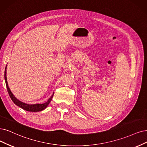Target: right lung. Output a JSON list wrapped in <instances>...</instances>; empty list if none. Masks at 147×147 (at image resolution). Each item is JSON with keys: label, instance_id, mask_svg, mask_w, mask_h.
<instances>
[{"label": "right lung", "instance_id": "add662e5", "mask_svg": "<svg viewBox=\"0 0 147 147\" xmlns=\"http://www.w3.org/2000/svg\"><path fill=\"white\" fill-rule=\"evenodd\" d=\"M4 76H5V83H6L7 91L8 92V94L9 95V97H11V99L13 102L14 103V104L16 105H18V107H20L21 108H22V109H24V110H25L27 111L37 112V111H42L44 109H45V108L47 107V106L48 105V104H50V102H51V100H52L54 93L50 97V98H49L48 101L47 102L44 103V104H31V105H30V104H25V103L21 102L19 100H18L13 95V94L12 93V92L11 91V90L9 88L8 82H7V66H6V67H5Z\"/></svg>", "mask_w": 147, "mask_h": 147}]
</instances>
